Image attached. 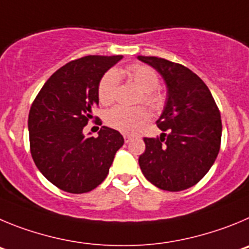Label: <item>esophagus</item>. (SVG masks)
Here are the masks:
<instances>
[{
    "label": "esophagus",
    "instance_id": "esophagus-1",
    "mask_svg": "<svg viewBox=\"0 0 249 249\" xmlns=\"http://www.w3.org/2000/svg\"><path fill=\"white\" fill-rule=\"evenodd\" d=\"M124 140L125 142H130L133 140V135H129V134H124Z\"/></svg>",
    "mask_w": 249,
    "mask_h": 249
}]
</instances>
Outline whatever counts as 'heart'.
I'll use <instances>...</instances> for the list:
<instances>
[{"instance_id":"obj_1","label":"heart","mask_w":249,"mask_h":249,"mask_svg":"<svg viewBox=\"0 0 249 249\" xmlns=\"http://www.w3.org/2000/svg\"><path fill=\"white\" fill-rule=\"evenodd\" d=\"M120 77L127 78L139 90L144 93L142 100L150 108L160 109L162 107L163 95L156 90L159 86L158 74L151 68L141 64H133L126 68L110 71L102 78L98 88V97L102 104L109 105L115 100ZM147 120L149 113L142 107H115L105 115V123L108 126L125 134L135 133Z\"/></svg>"}]
</instances>
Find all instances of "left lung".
I'll use <instances>...</instances> for the list:
<instances>
[{
  "mask_svg": "<svg viewBox=\"0 0 249 249\" xmlns=\"http://www.w3.org/2000/svg\"><path fill=\"white\" fill-rule=\"evenodd\" d=\"M165 82L167 98L158 119L160 138H144L139 165L145 178L165 191L192 187L213 165L221 145V114L211 91L189 68L158 57L139 55Z\"/></svg>",
  "mask_w": 249,
  "mask_h": 249,
  "instance_id": "left-lung-1",
  "label": "left lung"
}]
</instances>
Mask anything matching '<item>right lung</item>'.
<instances>
[{"instance_id": "1", "label": "right lung", "mask_w": 249, "mask_h": 249, "mask_svg": "<svg viewBox=\"0 0 249 249\" xmlns=\"http://www.w3.org/2000/svg\"><path fill=\"white\" fill-rule=\"evenodd\" d=\"M123 55H87L69 62L44 83L28 115L31 154L36 166L58 189L84 194L105 180L124 138L103 126L97 138L83 129L99 104L103 75ZM90 134V133H89Z\"/></svg>"}]
</instances>
